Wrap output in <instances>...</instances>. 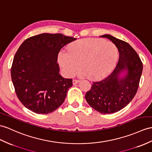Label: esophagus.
<instances>
[{
  "label": "esophagus",
  "mask_w": 152,
  "mask_h": 152,
  "mask_svg": "<svg viewBox=\"0 0 152 152\" xmlns=\"http://www.w3.org/2000/svg\"><path fill=\"white\" fill-rule=\"evenodd\" d=\"M80 82V80H77V79H73V84H76L77 83H79Z\"/></svg>",
  "instance_id": "esophagus-1"
}]
</instances>
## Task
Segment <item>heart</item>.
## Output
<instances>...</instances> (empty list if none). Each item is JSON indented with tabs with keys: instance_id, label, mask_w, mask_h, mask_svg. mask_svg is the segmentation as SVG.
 Wrapping results in <instances>:
<instances>
[{
	"instance_id": "1",
	"label": "heart",
	"mask_w": 152,
	"mask_h": 152,
	"mask_svg": "<svg viewBox=\"0 0 152 152\" xmlns=\"http://www.w3.org/2000/svg\"><path fill=\"white\" fill-rule=\"evenodd\" d=\"M119 51L117 46L104 39L86 38L70 43L68 52L61 51L58 62L66 76L71 77L81 69L91 80H101L115 67Z\"/></svg>"
}]
</instances>
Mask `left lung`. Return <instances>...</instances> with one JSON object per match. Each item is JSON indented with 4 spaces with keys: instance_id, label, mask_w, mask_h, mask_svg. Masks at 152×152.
Listing matches in <instances>:
<instances>
[{
    "instance_id": "8db88e82",
    "label": "left lung",
    "mask_w": 152,
    "mask_h": 152,
    "mask_svg": "<svg viewBox=\"0 0 152 152\" xmlns=\"http://www.w3.org/2000/svg\"><path fill=\"white\" fill-rule=\"evenodd\" d=\"M101 37L110 39L119 52V61L112 73L101 81L93 83L85 95L91 108L102 114L115 113L126 106L135 97L142 72V62L129 44L110 35ZM124 71L127 74L120 78Z\"/></svg>"
}]
</instances>
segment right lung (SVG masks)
<instances>
[{
	"label": "right lung",
	"mask_w": 152,
	"mask_h": 152,
	"mask_svg": "<svg viewBox=\"0 0 152 152\" xmlns=\"http://www.w3.org/2000/svg\"><path fill=\"white\" fill-rule=\"evenodd\" d=\"M76 39L61 33H42L25 40L18 48L11 76L17 97L26 108L48 114L64 102L73 83L59 74L58 54Z\"/></svg>",
	"instance_id": "right-lung-1"
}]
</instances>
